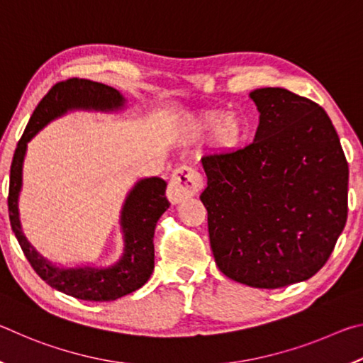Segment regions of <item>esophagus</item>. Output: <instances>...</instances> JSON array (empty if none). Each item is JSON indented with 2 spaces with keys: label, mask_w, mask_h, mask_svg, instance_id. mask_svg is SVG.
<instances>
[{
  "label": "esophagus",
  "mask_w": 363,
  "mask_h": 363,
  "mask_svg": "<svg viewBox=\"0 0 363 363\" xmlns=\"http://www.w3.org/2000/svg\"><path fill=\"white\" fill-rule=\"evenodd\" d=\"M203 189V177L190 167H179L174 169L168 184V199L171 201H181L194 196Z\"/></svg>",
  "instance_id": "obj_1"
}]
</instances>
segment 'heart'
<instances>
[{
	"label": "heart",
	"mask_w": 363,
	"mask_h": 363,
	"mask_svg": "<svg viewBox=\"0 0 363 363\" xmlns=\"http://www.w3.org/2000/svg\"><path fill=\"white\" fill-rule=\"evenodd\" d=\"M211 145L218 150H232L240 145L247 138L248 125L243 116L237 113L206 112L190 123L189 134L194 138L211 133Z\"/></svg>",
	"instance_id": "obj_1"
}]
</instances>
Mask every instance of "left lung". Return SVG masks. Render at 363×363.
Masks as SVG:
<instances>
[{
  "label": "left lung",
  "instance_id": "left-lung-1",
  "mask_svg": "<svg viewBox=\"0 0 363 363\" xmlns=\"http://www.w3.org/2000/svg\"><path fill=\"white\" fill-rule=\"evenodd\" d=\"M255 140L201 158L200 195L218 267L253 288H281L323 267L347 219L349 167L327 112L285 88L250 93Z\"/></svg>",
  "mask_w": 363,
  "mask_h": 363
}]
</instances>
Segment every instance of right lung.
Instances as JSON below:
<instances>
[{
    "label": "right lung",
    "mask_w": 363,
    "mask_h": 363,
    "mask_svg": "<svg viewBox=\"0 0 363 363\" xmlns=\"http://www.w3.org/2000/svg\"><path fill=\"white\" fill-rule=\"evenodd\" d=\"M126 99L112 86L72 78L52 86L43 97L23 131L11 164L9 177V219L23 255L35 272L69 296L83 301H115L139 290L153 272V233L158 219L169 208L167 200V182L162 177H144L128 192L120 211V229L123 233V255L110 266L97 267L91 264L75 267L57 266L43 257L32 247L22 232L19 216V196L22 190V169L27 145L43 128L65 113L84 112L113 113L125 108Z\"/></svg>",
    "instance_id": "1"
}]
</instances>
